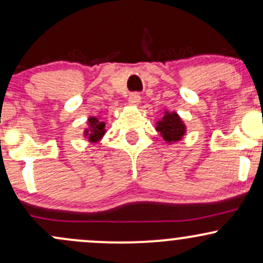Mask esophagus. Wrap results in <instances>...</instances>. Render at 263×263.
<instances>
[{
  "label": "esophagus",
  "mask_w": 263,
  "mask_h": 263,
  "mask_svg": "<svg viewBox=\"0 0 263 263\" xmlns=\"http://www.w3.org/2000/svg\"><path fill=\"white\" fill-rule=\"evenodd\" d=\"M141 101V95L140 92H132L128 98V102L131 105H138Z\"/></svg>",
  "instance_id": "1"
}]
</instances>
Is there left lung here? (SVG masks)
Segmentation results:
<instances>
[{
  "label": "left lung",
  "instance_id": "1",
  "mask_svg": "<svg viewBox=\"0 0 263 263\" xmlns=\"http://www.w3.org/2000/svg\"><path fill=\"white\" fill-rule=\"evenodd\" d=\"M157 129L161 132L162 137L168 142L180 140V137L185 132V127H184L183 122L180 121L179 116L176 112L165 114L162 121L158 122Z\"/></svg>",
  "mask_w": 263,
  "mask_h": 263
}]
</instances>
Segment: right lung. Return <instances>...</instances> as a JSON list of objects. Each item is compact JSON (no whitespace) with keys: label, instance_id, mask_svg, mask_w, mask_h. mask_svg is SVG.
Returning a JSON list of instances; mask_svg holds the SVG:
<instances>
[{"label":"right lung","instance_id":"1","mask_svg":"<svg viewBox=\"0 0 263 263\" xmlns=\"http://www.w3.org/2000/svg\"><path fill=\"white\" fill-rule=\"evenodd\" d=\"M89 123L90 127H91V131H86L85 136H87L89 141L91 142H96L99 138H101V136L105 134V123L104 122H99L95 117H91L89 119Z\"/></svg>","mask_w":263,"mask_h":263}]
</instances>
